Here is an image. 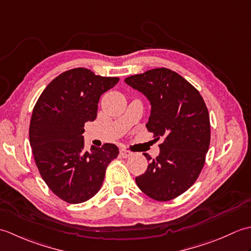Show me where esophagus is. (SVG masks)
<instances>
[{
  "label": "esophagus",
  "mask_w": 251,
  "mask_h": 251,
  "mask_svg": "<svg viewBox=\"0 0 251 251\" xmlns=\"http://www.w3.org/2000/svg\"><path fill=\"white\" fill-rule=\"evenodd\" d=\"M120 155L123 157V158H128L132 155V153L128 150H126V149H121L120 150Z\"/></svg>",
  "instance_id": "esophagus-1"
}]
</instances>
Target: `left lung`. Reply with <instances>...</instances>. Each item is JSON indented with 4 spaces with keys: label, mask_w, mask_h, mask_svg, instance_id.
Listing matches in <instances>:
<instances>
[{
    "label": "left lung",
    "mask_w": 251,
    "mask_h": 251,
    "mask_svg": "<svg viewBox=\"0 0 251 251\" xmlns=\"http://www.w3.org/2000/svg\"><path fill=\"white\" fill-rule=\"evenodd\" d=\"M125 83L145 95L151 113L146 127L164 137L159 154L147 172L136 177L143 193L155 201H170L191 188L205 164L210 143L209 114L195 87L169 69L158 68L125 78Z\"/></svg>",
    "instance_id": "obj_1"
}]
</instances>
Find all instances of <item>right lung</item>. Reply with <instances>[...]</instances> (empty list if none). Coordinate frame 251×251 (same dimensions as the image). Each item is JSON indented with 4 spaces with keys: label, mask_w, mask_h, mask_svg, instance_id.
Returning a JSON list of instances; mask_svg holds the SVG:
<instances>
[{
    "label": "right lung",
    "mask_w": 251,
    "mask_h": 251,
    "mask_svg": "<svg viewBox=\"0 0 251 251\" xmlns=\"http://www.w3.org/2000/svg\"><path fill=\"white\" fill-rule=\"evenodd\" d=\"M119 81L72 69L47 85L32 112L29 138L36 166L49 188L70 204L97 194L109 163L119 155L113 143L85 151L83 136L85 123L97 117L100 96Z\"/></svg>",
    "instance_id": "add662e5"
}]
</instances>
